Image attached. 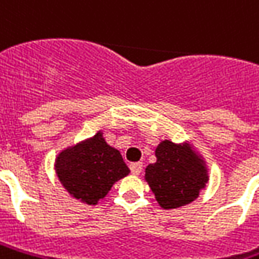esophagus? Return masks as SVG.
<instances>
[{"instance_id":"obj_1","label":"esophagus","mask_w":259,"mask_h":259,"mask_svg":"<svg viewBox=\"0 0 259 259\" xmlns=\"http://www.w3.org/2000/svg\"><path fill=\"white\" fill-rule=\"evenodd\" d=\"M130 170H132V174H137L142 173V170H143V164L140 163V161H137V163H130Z\"/></svg>"}]
</instances>
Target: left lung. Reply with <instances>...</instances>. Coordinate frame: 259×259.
I'll return each instance as SVG.
<instances>
[{"mask_svg":"<svg viewBox=\"0 0 259 259\" xmlns=\"http://www.w3.org/2000/svg\"><path fill=\"white\" fill-rule=\"evenodd\" d=\"M156 163L144 168V180L163 210L180 208L193 203L208 183L207 161L187 142L161 140L156 150Z\"/></svg>","mask_w":259,"mask_h":259,"instance_id":"8db88e82","label":"left lung"}]
</instances>
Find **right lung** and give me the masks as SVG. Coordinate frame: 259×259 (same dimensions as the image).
I'll return each instance as SVG.
<instances>
[{"instance_id": "1", "label": "right lung", "mask_w": 259, "mask_h": 259, "mask_svg": "<svg viewBox=\"0 0 259 259\" xmlns=\"http://www.w3.org/2000/svg\"><path fill=\"white\" fill-rule=\"evenodd\" d=\"M55 173L73 198L96 205L130 170L120 152L106 143L103 132L99 130L95 136L58 153Z\"/></svg>"}]
</instances>
